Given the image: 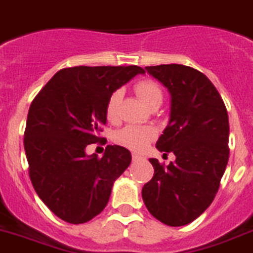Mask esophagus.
<instances>
[{"label": "esophagus", "instance_id": "34e87169", "mask_svg": "<svg viewBox=\"0 0 253 253\" xmlns=\"http://www.w3.org/2000/svg\"><path fill=\"white\" fill-rule=\"evenodd\" d=\"M143 159L140 155H136V153H132V161H137V160Z\"/></svg>", "mask_w": 253, "mask_h": 253}]
</instances>
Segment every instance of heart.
<instances>
[{
	"label": "heart",
	"instance_id": "1",
	"mask_svg": "<svg viewBox=\"0 0 253 253\" xmlns=\"http://www.w3.org/2000/svg\"><path fill=\"white\" fill-rule=\"evenodd\" d=\"M136 94L148 108L161 105L164 93L159 84L152 79H143L137 82L133 87ZM122 92L116 91L110 94L105 106V116L109 122H116L118 120V109H120ZM156 137V131L152 127L126 126L117 133V141L123 147L131 151H143L149 143Z\"/></svg>",
	"mask_w": 253,
	"mask_h": 253
}]
</instances>
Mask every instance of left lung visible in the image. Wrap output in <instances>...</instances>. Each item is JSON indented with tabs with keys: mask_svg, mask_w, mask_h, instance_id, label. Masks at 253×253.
Instances as JSON below:
<instances>
[{
	"mask_svg": "<svg viewBox=\"0 0 253 253\" xmlns=\"http://www.w3.org/2000/svg\"><path fill=\"white\" fill-rule=\"evenodd\" d=\"M145 70L171 94L169 125L156 145L173 152L175 161L165 166L149 160L155 174L141 195L155 218L183 226L212 204L218 191L230 155L229 116L217 88L199 70L176 63Z\"/></svg>",
	"mask_w": 253,
	"mask_h": 253,
	"instance_id": "obj_1",
	"label": "left lung"
}]
</instances>
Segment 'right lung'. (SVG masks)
I'll list each match as a JSON object with an SVG mask.
<instances>
[{
	"instance_id": "right-lung-1",
	"label": "right lung",
	"mask_w": 253,
	"mask_h": 253,
	"mask_svg": "<svg viewBox=\"0 0 253 253\" xmlns=\"http://www.w3.org/2000/svg\"><path fill=\"white\" fill-rule=\"evenodd\" d=\"M144 73L139 66L67 67L34 98L24 131L28 174L39 198L63 221L78 225L100 214L130 165L126 148L108 145L101 159L85 148L102 143L110 94Z\"/></svg>"
}]
</instances>
